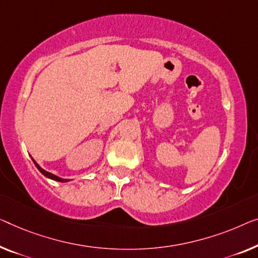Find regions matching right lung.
Returning <instances> with one entry per match:
<instances>
[{
	"mask_svg": "<svg viewBox=\"0 0 258 258\" xmlns=\"http://www.w3.org/2000/svg\"><path fill=\"white\" fill-rule=\"evenodd\" d=\"M33 162H34V164H36V167L38 168V170H39V171L41 172V174H43L44 176H46V177H48V178H51V179H54V180H57V182H67V179L60 178V177H57V176L51 174V172H48V171L44 170L43 168H40V167H39V164H38V163L36 162V161H33Z\"/></svg>",
	"mask_w": 258,
	"mask_h": 258,
	"instance_id": "obj_1",
	"label": "right lung"
}]
</instances>
